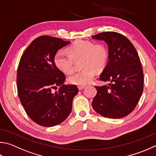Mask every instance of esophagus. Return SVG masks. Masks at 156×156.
<instances>
[{
  "label": "esophagus",
  "instance_id": "obj_1",
  "mask_svg": "<svg viewBox=\"0 0 156 156\" xmlns=\"http://www.w3.org/2000/svg\"><path fill=\"white\" fill-rule=\"evenodd\" d=\"M84 88H85V87L84 86H78V89L79 90H83L84 89Z\"/></svg>",
  "mask_w": 156,
  "mask_h": 156
}]
</instances>
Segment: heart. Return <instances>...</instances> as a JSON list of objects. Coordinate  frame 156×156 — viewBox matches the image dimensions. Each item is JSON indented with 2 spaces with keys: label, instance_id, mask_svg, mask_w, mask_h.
I'll return each instance as SVG.
<instances>
[{
  "label": "heart",
  "instance_id": "b5f03b06",
  "mask_svg": "<svg viewBox=\"0 0 156 156\" xmlns=\"http://www.w3.org/2000/svg\"><path fill=\"white\" fill-rule=\"evenodd\" d=\"M69 55L58 51L54 58L56 67L66 74L73 72V61L82 58L81 67L83 69L74 73L68 78L69 83L83 86L90 83L94 78L95 70L100 72L105 68L108 55L102 45L95 44L85 40H77L68 49Z\"/></svg>",
  "mask_w": 156,
  "mask_h": 156
}]
</instances>
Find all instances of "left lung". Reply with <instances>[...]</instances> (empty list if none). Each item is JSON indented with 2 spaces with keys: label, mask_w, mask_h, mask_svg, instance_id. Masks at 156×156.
Segmentation results:
<instances>
[{
  "label": "left lung",
  "mask_w": 156,
  "mask_h": 156,
  "mask_svg": "<svg viewBox=\"0 0 156 156\" xmlns=\"http://www.w3.org/2000/svg\"><path fill=\"white\" fill-rule=\"evenodd\" d=\"M108 48V62L100 80L108 85L95 87L93 108L104 117L121 119L131 113L143 91V72L136 50L128 39L116 32L92 36Z\"/></svg>",
  "instance_id": "8db88e82"
}]
</instances>
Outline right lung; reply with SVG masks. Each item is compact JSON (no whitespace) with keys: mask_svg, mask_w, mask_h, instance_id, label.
I'll return each mask as SVG.
<instances>
[{"mask_svg":"<svg viewBox=\"0 0 156 156\" xmlns=\"http://www.w3.org/2000/svg\"><path fill=\"white\" fill-rule=\"evenodd\" d=\"M70 43L50 36L31 42L20 61L17 87L20 100L28 116L41 126L52 127L64 121L72 108L78 89L66 85V76L56 67L54 58L58 50ZM59 87L58 92L52 89Z\"/></svg>","mask_w":156,"mask_h":156,"instance_id":"add662e5","label":"right lung"}]
</instances>
